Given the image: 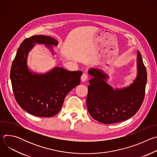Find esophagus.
Listing matches in <instances>:
<instances>
[{"label":"esophagus","mask_w":157,"mask_h":157,"mask_svg":"<svg viewBox=\"0 0 157 157\" xmlns=\"http://www.w3.org/2000/svg\"><path fill=\"white\" fill-rule=\"evenodd\" d=\"M87 79H88V76H87V75L86 73H84L82 75V76H81V81H82V82H84V81H87Z\"/></svg>","instance_id":"34e87169"}]
</instances>
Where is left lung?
I'll return each mask as SVG.
<instances>
[{"label": "left lung", "mask_w": 157, "mask_h": 157, "mask_svg": "<svg viewBox=\"0 0 157 157\" xmlns=\"http://www.w3.org/2000/svg\"><path fill=\"white\" fill-rule=\"evenodd\" d=\"M137 76L129 86L115 89L106 83L108 76L102 71L91 68L86 104L89 114L98 122L110 124L128 119L140 109L145 97L147 80L146 68L137 51Z\"/></svg>", "instance_id": "left-lung-1"}]
</instances>
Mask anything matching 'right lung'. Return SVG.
<instances>
[{
	"instance_id": "right-lung-1",
	"label": "right lung",
	"mask_w": 157,
	"mask_h": 157,
	"mask_svg": "<svg viewBox=\"0 0 157 157\" xmlns=\"http://www.w3.org/2000/svg\"><path fill=\"white\" fill-rule=\"evenodd\" d=\"M36 43L44 44L52 48L58 42L44 35L25 39L12 62L10 79L15 100L22 109L37 117H50L59 113L67 94L80 84L82 72L55 67L44 75L32 73L27 59L30 50Z\"/></svg>"
}]
</instances>
